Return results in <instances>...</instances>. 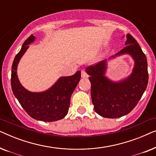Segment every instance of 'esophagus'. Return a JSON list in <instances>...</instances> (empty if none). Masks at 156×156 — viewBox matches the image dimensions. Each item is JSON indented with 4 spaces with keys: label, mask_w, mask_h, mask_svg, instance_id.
<instances>
[{
    "label": "esophagus",
    "mask_w": 156,
    "mask_h": 156,
    "mask_svg": "<svg viewBox=\"0 0 156 156\" xmlns=\"http://www.w3.org/2000/svg\"><path fill=\"white\" fill-rule=\"evenodd\" d=\"M89 76L88 74L87 73V72L85 70H82V78H87Z\"/></svg>",
    "instance_id": "1"
}]
</instances>
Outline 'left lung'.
Listing matches in <instances>:
<instances>
[{
  "label": "left lung",
  "mask_w": 156,
  "mask_h": 156,
  "mask_svg": "<svg viewBox=\"0 0 156 156\" xmlns=\"http://www.w3.org/2000/svg\"><path fill=\"white\" fill-rule=\"evenodd\" d=\"M126 46L116 54L128 53L135 60L133 73L125 80L113 82L104 73L105 61L87 67L91 82V97L94 111L100 116L108 119L126 115L137 105L148 82V64L146 55L131 35H127Z\"/></svg>",
  "instance_id": "obj_1"
}]
</instances>
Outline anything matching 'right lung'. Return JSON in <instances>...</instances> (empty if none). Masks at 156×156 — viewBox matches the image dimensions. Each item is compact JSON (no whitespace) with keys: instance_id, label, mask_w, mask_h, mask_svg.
<instances>
[{"instance_id":"add662e5","label":"right lung","mask_w":156,"mask_h":156,"mask_svg":"<svg viewBox=\"0 0 156 156\" xmlns=\"http://www.w3.org/2000/svg\"><path fill=\"white\" fill-rule=\"evenodd\" d=\"M35 40L31 35L23 43L22 48L15 57L12 65L11 87L19 103L33 119L42 121H55L67 114L70 98L81 78V72L74 75L61 77L50 89L41 93H33L25 89L19 82L17 67L30 43Z\"/></svg>"}]
</instances>
